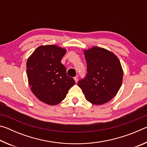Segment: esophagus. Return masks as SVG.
I'll list each match as a JSON object with an SVG mask.
<instances>
[{
  "label": "esophagus",
  "mask_w": 147,
  "mask_h": 147,
  "mask_svg": "<svg viewBox=\"0 0 147 147\" xmlns=\"http://www.w3.org/2000/svg\"><path fill=\"white\" fill-rule=\"evenodd\" d=\"M74 81H75V82L76 83L77 82H78V76H75V77H74Z\"/></svg>",
  "instance_id": "1"
}]
</instances>
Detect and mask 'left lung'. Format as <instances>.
I'll list each match as a JSON object with an SVG mask.
<instances>
[{"instance_id": "obj_1", "label": "left lung", "mask_w": 147, "mask_h": 147, "mask_svg": "<svg viewBox=\"0 0 147 147\" xmlns=\"http://www.w3.org/2000/svg\"><path fill=\"white\" fill-rule=\"evenodd\" d=\"M88 74L78 86L86 100L94 105L111 100L120 89L123 78L121 62L115 54L106 49L93 47L84 49Z\"/></svg>"}]
</instances>
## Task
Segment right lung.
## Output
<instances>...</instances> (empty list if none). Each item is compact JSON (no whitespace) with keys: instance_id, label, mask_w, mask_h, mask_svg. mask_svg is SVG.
<instances>
[{"instance_id":"1","label":"right lung","mask_w":147,"mask_h":147,"mask_svg":"<svg viewBox=\"0 0 147 147\" xmlns=\"http://www.w3.org/2000/svg\"><path fill=\"white\" fill-rule=\"evenodd\" d=\"M67 50L55 45L38 47L26 61V74L31 91L39 100L56 105L65 98L74 80L67 75L61 63Z\"/></svg>"}]
</instances>
